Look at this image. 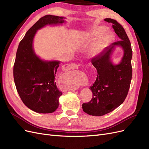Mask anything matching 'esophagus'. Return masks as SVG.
<instances>
[{"label":"esophagus","instance_id":"obj_1","mask_svg":"<svg viewBox=\"0 0 149 149\" xmlns=\"http://www.w3.org/2000/svg\"><path fill=\"white\" fill-rule=\"evenodd\" d=\"M78 65L76 64H70V65H66L64 66L65 71H68L71 70H75V69H78ZM86 84V79L85 78H82L81 80V85L84 86Z\"/></svg>","mask_w":149,"mask_h":149}]
</instances>
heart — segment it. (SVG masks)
<instances>
[{
  "instance_id": "heart-1",
  "label": "heart",
  "mask_w": 149,
  "mask_h": 149,
  "mask_svg": "<svg viewBox=\"0 0 149 149\" xmlns=\"http://www.w3.org/2000/svg\"><path fill=\"white\" fill-rule=\"evenodd\" d=\"M104 26L94 28L90 33V38L94 40L97 38L89 47L88 53L91 56H96L101 54L113 40V34L109 31L106 30Z\"/></svg>"
}]
</instances>
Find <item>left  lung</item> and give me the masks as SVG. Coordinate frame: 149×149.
<instances>
[{
    "label": "left lung",
    "instance_id": "obj_1",
    "mask_svg": "<svg viewBox=\"0 0 149 149\" xmlns=\"http://www.w3.org/2000/svg\"><path fill=\"white\" fill-rule=\"evenodd\" d=\"M104 20L112 24V28L120 40L112 43L91 60L97 71V78L89 88L93 93L91 100L83 103L82 107L86 113L96 116L109 113L123 103L128 94L132 75V50L125 30L114 19H105ZM116 46L123 48L124 55L119 64L114 65L111 56Z\"/></svg>",
    "mask_w": 149,
    "mask_h": 149
}]
</instances>
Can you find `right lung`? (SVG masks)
<instances>
[{
  "mask_svg": "<svg viewBox=\"0 0 149 149\" xmlns=\"http://www.w3.org/2000/svg\"><path fill=\"white\" fill-rule=\"evenodd\" d=\"M65 17L47 15L26 31L18 47L13 65L15 86L24 104L38 113H52L59 106L62 92L58 89L55 74L59 61H43L36 55L33 41L37 31L47 25L62 24Z\"/></svg>",
  "mask_w": 149,
  "mask_h": 149,
  "instance_id": "add662e5",
  "label": "right lung"
}]
</instances>
